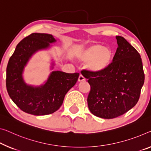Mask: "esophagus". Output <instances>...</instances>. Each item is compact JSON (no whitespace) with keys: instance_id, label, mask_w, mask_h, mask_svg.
<instances>
[{"instance_id":"esophagus-1","label":"esophagus","mask_w":151,"mask_h":151,"mask_svg":"<svg viewBox=\"0 0 151 151\" xmlns=\"http://www.w3.org/2000/svg\"><path fill=\"white\" fill-rule=\"evenodd\" d=\"M85 80V78L83 77L82 75H80L78 78V81L79 82H83V81Z\"/></svg>"}]
</instances>
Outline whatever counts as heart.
Masks as SVG:
<instances>
[{"mask_svg":"<svg viewBox=\"0 0 151 151\" xmlns=\"http://www.w3.org/2000/svg\"><path fill=\"white\" fill-rule=\"evenodd\" d=\"M81 61L88 62L87 67L94 72H101L107 69L113 61V52L109 47L100 44H92L78 53Z\"/></svg>","mask_w":151,"mask_h":151,"instance_id":"heart-1","label":"heart"}]
</instances>
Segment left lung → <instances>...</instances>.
<instances>
[{"label":"left lung","mask_w":151,"mask_h":151,"mask_svg":"<svg viewBox=\"0 0 151 151\" xmlns=\"http://www.w3.org/2000/svg\"><path fill=\"white\" fill-rule=\"evenodd\" d=\"M115 38L118 47L109 67L101 72H81L90 86L89 110L103 119L117 117L133 108L145 82L140 54L124 37Z\"/></svg>","instance_id":"obj_1"}]
</instances>
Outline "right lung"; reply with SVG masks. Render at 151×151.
<instances>
[{
	"label": "right lung",
	"mask_w": 151,
	"mask_h": 151,
	"mask_svg": "<svg viewBox=\"0 0 151 151\" xmlns=\"http://www.w3.org/2000/svg\"><path fill=\"white\" fill-rule=\"evenodd\" d=\"M56 42L51 34L33 33L16 46L6 68V86L12 101L21 110L34 115L55 112L62 105L64 97L77 82L80 73L52 71L45 84L39 87L27 85L22 73L29 58L36 51Z\"/></svg>",
	"instance_id": "1"
}]
</instances>
